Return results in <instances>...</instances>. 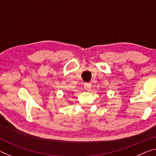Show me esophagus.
Instances as JSON below:
<instances>
[{"label":"esophagus","instance_id":"34e87169","mask_svg":"<svg viewBox=\"0 0 156 156\" xmlns=\"http://www.w3.org/2000/svg\"><path fill=\"white\" fill-rule=\"evenodd\" d=\"M84 87L86 89L87 91H90V89L91 88V84L89 83H86L84 84Z\"/></svg>","mask_w":156,"mask_h":156}]
</instances>
